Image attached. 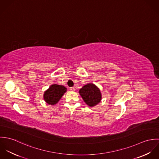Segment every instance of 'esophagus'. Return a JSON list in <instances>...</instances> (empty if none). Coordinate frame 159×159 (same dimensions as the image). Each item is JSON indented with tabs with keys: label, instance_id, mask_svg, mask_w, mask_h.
Returning <instances> with one entry per match:
<instances>
[{
	"label": "esophagus",
	"instance_id": "obj_1",
	"mask_svg": "<svg viewBox=\"0 0 159 159\" xmlns=\"http://www.w3.org/2000/svg\"><path fill=\"white\" fill-rule=\"evenodd\" d=\"M70 90L71 91H75V88H73V87H71V88H70Z\"/></svg>",
	"mask_w": 159,
	"mask_h": 159
}]
</instances>
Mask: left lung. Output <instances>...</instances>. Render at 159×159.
<instances>
[{"label": "left lung", "mask_w": 159, "mask_h": 159, "mask_svg": "<svg viewBox=\"0 0 159 159\" xmlns=\"http://www.w3.org/2000/svg\"><path fill=\"white\" fill-rule=\"evenodd\" d=\"M79 93L84 102L90 107H93L102 100V93L100 89L93 83H88L83 86Z\"/></svg>", "instance_id": "obj_1"}]
</instances>
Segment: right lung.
Segmentation results:
<instances>
[{"label": "right lung", "mask_w": 159, "mask_h": 159, "mask_svg": "<svg viewBox=\"0 0 159 159\" xmlns=\"http://www.w3.org/2000/svg\"><path fill=\"white\" fill-rule=\"evenodd\" d=\"M67 92V88L59 84H52L44 92L43 99L49 105H55L58 103L64 94Z\"/></svg>", "instance_id": "obj_1"}]
</instances>
